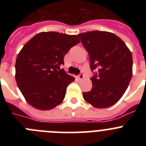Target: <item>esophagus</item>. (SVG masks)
I'll use <instances>...</instances> for the list:
<instances>
[{"label": "esophagus", "instance_id": "34e87169", "mask_svg": "<svg viewBox=\"0 0 146 146\" xmlns=\"http://www.w3.org/2000/svg\"><path fill=\"white\" fill-rule=\"evenodd\" d=\"M77 78H78L79 80H82L83 78H84V74L80 73V74H79L78 75H77Z\"/></svg>", "mask_w": 146, "mask_h": 146}]
</instances>
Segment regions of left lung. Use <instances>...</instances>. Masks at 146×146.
Wrapping results in <instances>:
<instances>
[{
	"mask_svg": "<svg viewBox=\"0 0 146 146\" xmlns=\"http://www.w3.org/2000/svg\"><path fill=\"white\" fill-rule=\"evenodd\" d=\"M88 52L94 75L92 89L83 92L95 108L110 107L122 97L132 77V55L126 44L113 33L93 31L77 35Z\"/></svg>",
	"mask_w": 146,
	"mask_h": 146,
	"instance_id": "left-lung-1",
	"label": "left lung"
}]
</instances>
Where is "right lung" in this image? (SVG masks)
Returning <instances> with one entry per match:
<instances>
[{"label":"right lung","mask_w":146,"mask_h":146,"mask_svg":"<svg viewBox=\"0 0 146 146\" xmlns=\"http://www.w3.org/2000/svg\"><path fill=\"white\" fill-rule=\"evenodd\" d=\"M80 42L77 35L50 31L37 33L24 45L16 59L15 78L31 106L47 110L64 100L74 77L60 67L64 55Z\"/></svg>","instance_id":"right-lung-1"}]
</instances>
